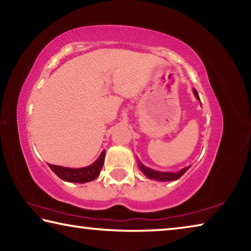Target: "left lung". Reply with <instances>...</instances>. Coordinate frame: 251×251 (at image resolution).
<instances>
[{"mask_svg": "<svg viewBox=\"0 0 251 251\" xmlns=\"http://www.w3.org/2000/svg\"><path fill=\"white\" fill-rule=\"evenodd\" d=\"M194 94H195V96H196V99L199 100V95H198L196 90H194ZM138 166H139V169L143 172L144 175L147 176L148 178H151V179H156V180H160V181L176 180V179H178V178H180L189 169V166H188V167L182 168L179 173H168V172L163 173V172H156V171H152V169H151V168H147L144 166L142 163H139Z\"/></svg>", "mask_w": 251, "mask_h": 251, "instance_id": "left-lung-1", "label": "left lung"}]
</instances>
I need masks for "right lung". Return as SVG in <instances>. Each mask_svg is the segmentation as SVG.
<instances>
[{
  "instance_id": "obj_1",
  "label": "right lung",
  "mask_w": 251,
  "mask_h": 251,
  "mask_svg": "<svg viewBox=\"0 0 251 251\" xmlns=\"http://www.w3.org/2000/svg\"><path fill=\"white\" fill-rule=\"evenodd\" d=\"M104 158L105 151H103V152H101L97 160L94 164H92L91 166L83 168H66L50 164H49V166L59 178H62L63 180L83 184V182H88L96 179L97 176L100 175L101 167H103L104 165Z\"/></svg>"
}]
</instances>
